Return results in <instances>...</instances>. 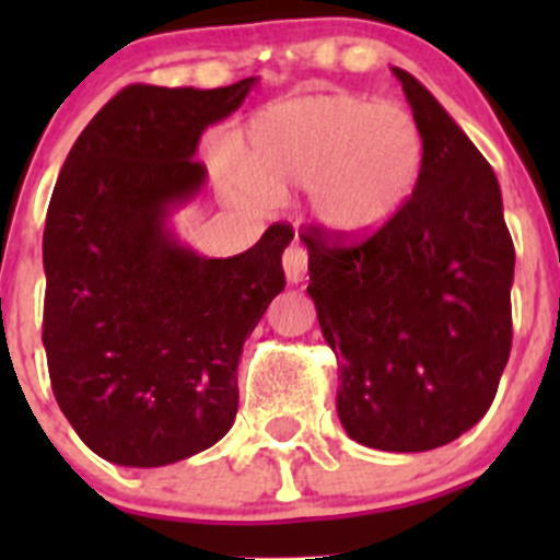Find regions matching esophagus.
<instances>
[{
    "mask_svg": "<svg viewBox=\"0 0 560 560\" xmlns=\"http://www.w3.org/2000/svg\"><path fill=\"white\" fill-rule=\"evenodd\" d=\"M284 273H287V281L290 284H301L303 279H306V270H308V252L303 248L301 244H292L290 248L284 252Z\"/></svg>",
    "mask_w": 560,
    "mask_h": 560,
    "instance_id": "34e87169",
    "label": "esophagus"
}]
</instances>
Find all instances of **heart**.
<instances>
[{
	"instance_id": "heart-1",
	"label": "heart",
	"mask_w": 560,
	"mask_h": 560,
	"mask_svg": "<svg viewBox=\"0 0 560 560\" xmlns=\"http://www.w3.org/2000/svg\"><path fill=\"white\" fill-rule=\"evenodd\" d=\"M425 173V138L406 107L349 92L303 94L248 121L244 167L224 178L244 200L308 191L314 224L338 241L382 233L404 213Z\"/></svg>"
}]
</instances>
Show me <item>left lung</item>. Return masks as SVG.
I'll return each mask as SVG.
<instances>
[{
  "instance_id": "obj_1",
  "label": "left lung",
  "mask_w": 560,
  "mask_h": 560,
  "mask_svg": "<svg viewBox=\"0 0 560 560\" xmlns=\"http://www.w3.org/2000/svg\"><path fill=\"white\" fill-rule=\"evenodd\" d=\"M393 72L425 138L415 197L365 244L301 238L343 431L363 447L428 453L493 404L512 349L515 246L493 167L415 75Z\"/></svg>"
}]
</instances>
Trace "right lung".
Here are the masks:
<instances>
[{
  "instance_id": "obj_1",
  "label": "right lung",
  "mask_w": 560,
  "mask_h": 560,
  "mask_svg": "<svg viewBox=\"0 0 560 560\" xmlns=\"http://www.w3.org/2000/svg\"><path fill=\"white\" fill-rule=\"evenodd\" d=\"M254 86H127L54 186L43 233L50 387L83 444L116 466H167L233 428L244 341L284 290L287 224L244 254L202 257L171 222L206 189L202 132Z\"/></svg>"
}]
</instances>
